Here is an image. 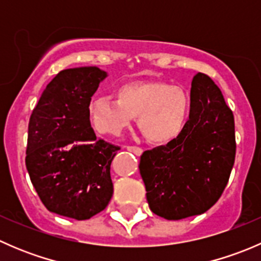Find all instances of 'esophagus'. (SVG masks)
Wrapping results in <instances>:
<instances>
[{
	"instance_id": "obj_1",
	"label": "esophagus",
	"mask_w": 261,
	"mask_h": 261,
	"mask_svg": "<svg viewBox=\"0 0 261 261\" xmlns=\"http://www.w3.org/2000/svg\"><path fill=\"white\" fill-rule=\"evenodd\" d=\"M126 149H127L128 151L134 152L135 155H138V156H140V155L143 154V149L139 146H126Z\"/></svg>"
}]
</instances>
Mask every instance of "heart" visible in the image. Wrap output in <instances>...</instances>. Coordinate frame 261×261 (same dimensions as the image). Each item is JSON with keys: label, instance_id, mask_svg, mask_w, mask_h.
<instances>
[{"label": "heart", "instance_id": "heart-1", "mask_svg": "<svg viewBox=\"0 0 261 261\" xmlns=\"http://www.w3.org/2000/svg\"><path fill=\"white\" fill-rule=\"evenodd\" d=\"M191 110V96L183 87L165 82H131L118 87L116 99L94 97L88 105V116L94 130L109 136H118L138 117L146 140L164 145L181 135Z\"/></svg>", "mask_w": 261, "mask_h": 261}]
</instances>
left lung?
<instances>
[{"instance_id": "obj_1", "label": "left lung", "mask_w": 261, "mask_h": 261, "mask_svg": "<svg viewBox=\"0 0 261 261\" xmlns=\"http://www.w3.org/2000/svg\"><path fill=\"white\" fill-rule=\"evenodd\" d=\"M192 110L181 135L140 158L150 210L165 220L208 211L222 194L233 163L236 141L232 111L211 78L192 81Z\"/></svg>"}]
</instances>
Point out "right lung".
<instances>
[{"instance_id": "add662e5", "label": "right lung", "mask_w": 261, "mask_h": 261, "mask_svg": "<svg viewBox=\"0 0 261 261\" xmlns=\"http://www.w3.org/2000/svg\"><path fill=\"white\" fill-rule=\"evenodd\" d=\"M107 73L81 67L58 73L29 121L26 169L50 212L82 221L103 211L114 194L111 163L120 147L97 139L88 105Z\"/></svg>"}]
</instances>
